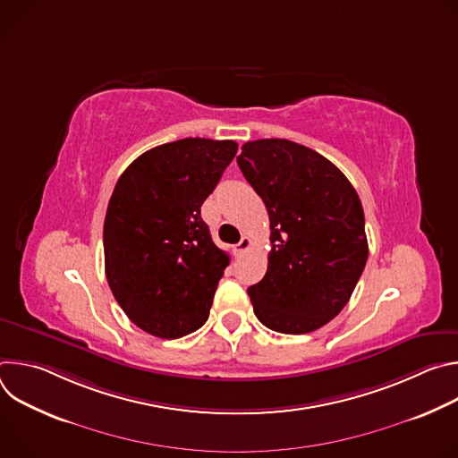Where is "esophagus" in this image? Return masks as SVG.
Wrapping results in <instances>:
<instances>
[{
    "instance_id": "esophagus-1",
    "label": "esophagus",
    "mask_w": 458,
    "mask_h": 458,
    "mask_svg": "<svg viewBox=\"0 0 458 458\" xmlns=\"http://www.w3.org/2000/svg\"><path fill=\"white\" fill-rule=\"evenodd\" d=\"M250 246H251V239H250V237H242V239L235 244V253H237V255H242V253H246V251L250 250Z\"/></svg>"
}]
</instances>
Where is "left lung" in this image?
Returning a JSON list of instances; mask_svg holds the SVG:
<instances>
[{
    "label": "left lung",
    "mask_w": 458,
    "mask_h": 458,
    "mask_svg": "<svg viewBox=\"0 0 458 458\" xmlns=\"http://www.w3.org/2000/svg\"><path fill=\"white\" fill-rule=\"evenodd\" d=\"M237 165L270 216L267 276L248 288L267 328L301 335L328 324L350 301L368 260L364 210L346 175L288 140H257Z\"/></svg>",
    "instance_id": "left-lung-1"
}]
</instances>
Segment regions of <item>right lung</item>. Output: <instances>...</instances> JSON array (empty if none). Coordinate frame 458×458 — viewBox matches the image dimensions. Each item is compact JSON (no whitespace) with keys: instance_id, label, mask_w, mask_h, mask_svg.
<instances>
[{"instance_id":"right-lung-1","label":"right lung","mask_w":458,"mask_h":458,"mask_svg":"<svg viewBox=\"0 0 458 458\" xmlns=\"http://www.w3.org/2000/svg\"><path fill=\"white\" fill-rule=\"evenodd\" d=\"M237 154L232 140L186 138L141 154L115 182L103 248L108 286L136 326L179 339L207 322L230 263L201 217Z\"/></svg>"}]
</instances>
